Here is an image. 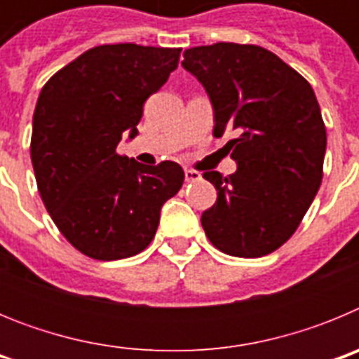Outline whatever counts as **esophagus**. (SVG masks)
<instances>
[{"label": "esophagus", "mask_w": 359, "mask_h": 359, "mask_svg": "<svg viewBox=\"0 0 359 359\" xmlns=\"http://www.w3.org/2000/svg\"><path fill=\"white\" fill-rule=\"evenodd\" d=\"M199 177H201V174L198 172V170H192V169H185V182H198Z\"/></svg>", "instance_id": "esophagus-1"}]
</instances>
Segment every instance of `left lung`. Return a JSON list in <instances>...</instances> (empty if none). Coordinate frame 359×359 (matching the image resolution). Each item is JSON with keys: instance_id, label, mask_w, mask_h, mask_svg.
Segmentation results:
<instances>
[{"instance_id": "obj_1", "label": "left lung", "mask_w": 359, "mask_h": 359, "mask_svg": "<svg viewBox=\"0 0 359 359\" xmlns=\"http://www.w3.org/2000/svg\"><path fill=\"white\" fill-rule=\"evenodd\" d=\"M183 57L210 97L214 136L239 135L226 144L236 172L203 174L217 190L201 215L203 230L228 255H268L293 236L322 183L327 133L315 91L255 44L215 43Z\"/></svg>"}]
</instances>
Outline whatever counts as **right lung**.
Wrapping results in <instances>:
<instances>
[{"mask_svg":"<svg viewBox=\"0 0 359 359\" xmlns=\"http://www.w3.org/2000/svg\"><path fill=\"white\" fill-rule=\"evenodd\" d=\"M182 48L102 44L79 55L41 90L30 156L50 217L73 248L97 261L144 252L163 203L185 174L174 161L142 165L116 154L138 135L144 102L177 68Z\"/></svg>","mask_w":359,"mask_h":359,"instance_id":"1","label":"right lung"}]
</instances>
